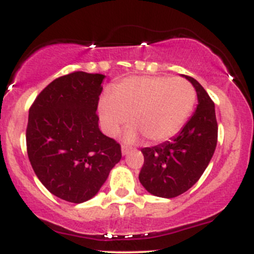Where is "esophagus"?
<instances>
[{
    "label": "esophagus",
    "mask_w": 254,
    "mask_h": 254,
    "mask_svg": "<svg viewBox=\"0 0 254 254\" xmlns=\"http://www.w3.org/2000/svg\"><path fill=\"white\" fill-rule=\"evenodd\" d=\"M130 150H131V147H129V145H125V144L122 145V154H123V155H127Z\"/></svg>",
    "instance_id": "esophagus-1"
}]
</instances>
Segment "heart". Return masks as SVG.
I'll return each instance as SVG.
<instances>
[{"label": "heart", "mask_w": 254, "mask_h": 254, "mask_svg": "<svg viewBox=\"0 0 254 254\" xmlns=\"http://www.w3.org/2000/svg\"><path fill=\"white\" fill-rule=\"evenodd\" d=\"M196 89L184 77L132 76L122 81L116 94H106L99 105L105 131L115 135L129 122L127 138L139 132L148 141L162 142L177 135L191 116Z\"/></svg>", "instance_id": "b5f03b06"}]
</instances>
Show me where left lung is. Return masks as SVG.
Returning <instances> with one entry per match:
<instances>
[{"label": "left lung", "instance_id": "left-lung-1", "mask_svg": "<svg viewBox=\"0 0 254 254\" xmlns=\"http://www.w3.org/2000/svg\"><path fill=\"white\" fill-rule=\"evenodd\" d=\"M196 88V112L183 130L170 141L142 148L144 162L138 179L149 193L173 198L191 189L208 167L217 143L215 104L193 77L186 76Z\"/></svg>", "mask_w": 254, "mask_h": 254}]
</instances>
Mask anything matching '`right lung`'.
<instances>
[{"label":"right lung","mask_w":254,"mask_h":254,"mask_svg":"<svg viewBox=\"0 0 254 254\" xmlns=\"http://www.w3.org/2000/svg\"><path fill=\"white\" fill-rule=\"evenodd\" d=\"M104 75L74 71L52 81L30 107L28 159L52 194L82 203L98 193L122 159L121 144L99 130Z\"/></svg>","instance_id":"right-lung-1"}]
</instances>
